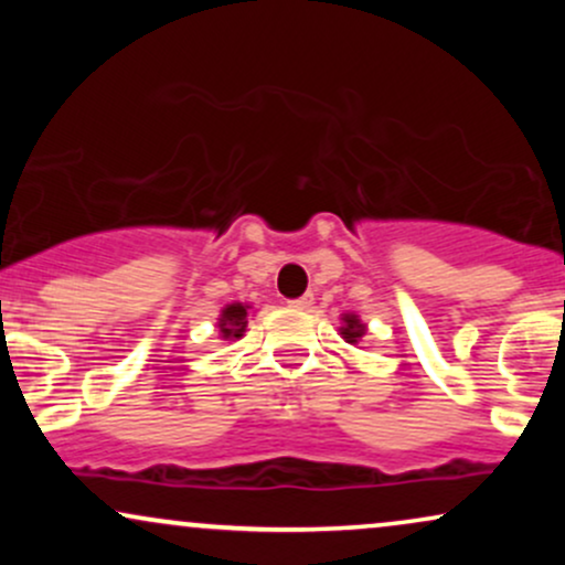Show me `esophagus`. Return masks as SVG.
<instances>
[{
  "instance_id": "obj_1",
  "label": "esophagus",
  "mask_w": 565,
  "mask_h": 565,
  "mask_svg": "<svg viewBox=\"0 0 565 565\" xmlns=\"http://www.w3.org/2000/svg\"><path fill=\"white\" fill-rule=\"evenodd\" d=\"M289 305H291V308H297V310H308L310 305H313V295H302V297H297V300H291Z\"/></svg>"
}]
</instances>
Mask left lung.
<instances>
[{"instance_id": "obj_1", "label": "left lung", "mask_w": 565, "mask_h": 565, "mask_svg": "<svg viewBox=\"0 0 565 565\" xmlns=\"http://www.w3.org/2000/svg\"><path fill=\"white\" fill-rule=\"evenodd\" d=\"M340 334H342V340L350 342V345H359L361 337L366 334V323H361V319L355 313H345L342 316Z\"/></svg>"}]
</instances>
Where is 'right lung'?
<instances>
[{
	"mask_svg": "<svg viewBox=\"0 0 565 565\" xmlns=\"http://www.w3.org/2000/svg\"><path fill=\"white\" fill-rule=\"evenodd\" d=\"M246 310H249V305H244V302L225 305L223 313H220V319H217V327H220V334H223V340H238V337L244 334Z\"/></svg>",
	"mask_w": 565,
	"mask_h": 565,
	"instance_id": "add662e5",
	"label": "right lung"
}]
</instances>
